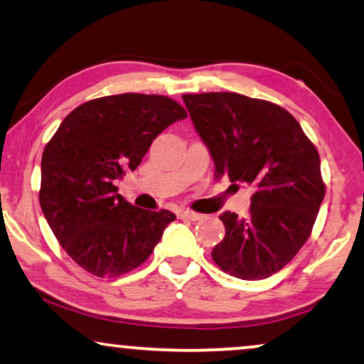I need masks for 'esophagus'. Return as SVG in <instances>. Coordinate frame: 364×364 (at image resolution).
I'll return each mask as SVG.
<instances>
[{"label": "esophagus", "instance_id": "esophagus-1", "mask_svg": "<svg viewBox=\"0 0 364 364\" xmlns=\"http://www.w3.org/2000/svg\"><path fill=\"white\" fill-rule=\"evenodd\" d=\"M182 219H187V220H200L202 219V214H197V212H192V210H181Z\"/></svg>", "mask_w": 364, "mask_h": 364}]
</instances>
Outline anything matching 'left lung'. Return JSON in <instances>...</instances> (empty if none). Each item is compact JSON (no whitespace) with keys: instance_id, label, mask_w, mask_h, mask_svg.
<instances>
[{"instance_id":"obj_1","label":"left lung","mask_w":364,"mask_h":364,"mask_svg":"<svg viewBox=\"0 0 364 364\" xmlns=\"http://www.w3.org/2000/svg\"><path fill=\"white\" fill-rule=\"evenodd\" d=\"M182 98L215 176L254 188L247 215L220 214L225 237L212 259L239 279H266L299 252L313 230L326 188L318 150L276 103L230 92Z\"/></svg>"}]
</instances>
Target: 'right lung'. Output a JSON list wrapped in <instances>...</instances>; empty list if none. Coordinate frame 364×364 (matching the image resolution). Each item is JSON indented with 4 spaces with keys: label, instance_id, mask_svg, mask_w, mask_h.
Segmentation results:
<instances>
[{
    "label": "right lung",
    "instance_id": "add662e5",
    "mask_svg": "<svg viewBox=\"0 0 364 364\" xmlns=\"http://www.w3.org/2000/svg\"><path fill=\"white\" fill-rule=\"evenodd\" d=\"M187 117L162 95L122 93L75 108L41 157L40 205L65 252L98 277L127 274L147 261L176 214L145 210L115 182L135 171L155 136Z\"/></svg>",
    "mask_w": 364,
    "mask_h": 364
}]
</instances>
